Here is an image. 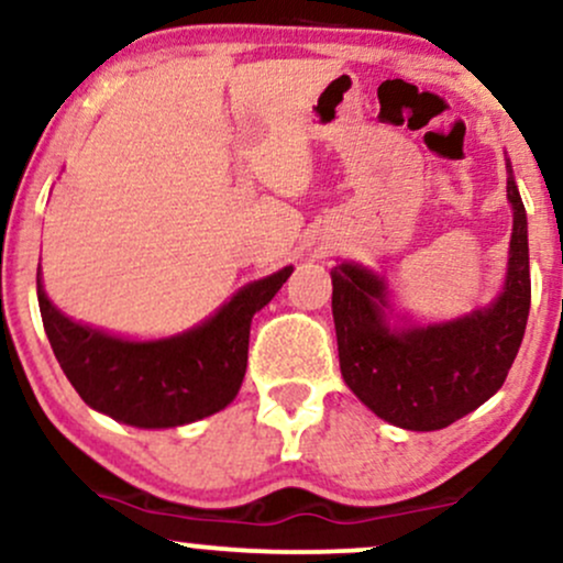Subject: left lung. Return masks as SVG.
Masks as SVG:
<instances>
[{"label": "left lung", "instance_id": "left-lung-1", "mask_svg": "<svg viewBox=\"0 0 563 563\" xmlns=\"http://www.w3.org/2000/svg\"><path fill=\"white\" fill-rule=\"evenodd\" d=\"M506 196L514 209L509 273L490 307L443 324H388L385 283L372 269L333 267V320L343 380L364 406L404 430H443L504 385L530 314L527 212L511 165Z\"/></svg>", "mask_w": 563, "mask_h": 563}]
</instances>
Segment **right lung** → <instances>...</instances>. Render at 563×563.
<instances>
[{"mask_svg":"<svg viewBox=\"0 0 563 563\" xmlns=\"http://www.w3.org/2000/svg\"><path fill=\"white\" fill-rule=\"evenodd\" d=\"M294 267L249 283L207 322L162 341H125L73 322L46 299L36 275L38 309L54 356L78 396L101 415L159 430L225 409L249 362L252 317L273 301Z\"/></svg>","mask_w":563,"mask_h":563,"instance_id":"obj_1","label":"right lung"}]
</instances>
